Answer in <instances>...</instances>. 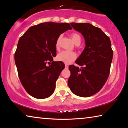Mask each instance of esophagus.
<instances>
[{
	"label": "esophagus",
	"mask_w": 128,
	"mask_h": 128,
	"mask_svg": "<svg viewBox=\"0 0 128 128\" xmlns=\"http://www.w3.org/2000/svg\"><path fill=\"white\" fill-rule=\"evenodd\" d=\"M65 68H66V69H68V66H67V65H66V66H65Z\"/></svg>",
	"instance_id": "obj_1"
}]
</instances>
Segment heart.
I'll use <instances>...</instances> for the list:
<instances>
[{
  "mask_svg": "<svg viewBox=\"0 0 128 128\" xmlns=\"http://www.w3.org/2000/svg\"><path fill=\"white\" fill-rule=\"evenodd\" d=\"M71 38H72L73 42L76 45H80L81 42V37L79 34L77 33H73L70 34ZM62 36H59L58 37L57 40L56 42L55 47L56 49H59L60 46V43L61 40ZM76 54L73 52L64 51L60 52L56 56V59L58 61L64 62V64H69L74 61L76 59Z\"/></svg>",
  "mask_w": 128,
  "mask_h": 128,
  "instance_id": "b5f03b06",
  "label": "heart"
}]
</instances>
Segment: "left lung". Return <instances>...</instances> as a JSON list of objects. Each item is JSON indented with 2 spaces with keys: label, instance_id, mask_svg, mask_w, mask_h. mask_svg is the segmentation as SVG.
I'll use <instances>...</instances> for the list:
<instances>
[{
  "label": "left lung",
  "instance_id": "1",
  "mask_svg": "<svg viewBox=\"0 0 128 128\" xmlns=\"http://www.w3.org/2000/svg\"><path fill=\"white\" fill-rule=\"evenodd\" d=\"M70 24L84 36L85 47L76 61L81 68L69 66L68 86L75 95L88 97L98 92L107 80L113 57L111 40L100 28L89 23Z\"/></svg>",
  "mask_w": 128,
  "mask_h": 128
}]
</instances>
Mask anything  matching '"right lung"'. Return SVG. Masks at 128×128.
<instances>
[{
  "label": "right lung",
  "instance_id": "1",
  "mask_svg": "<svg viewBox=\"0 0 128 128\" xmlns=\"http://www.w3.org/2000/svg\"><path fill=\"white\" fill-rule=\"evenodd\" d=\"M71 29L68 23H40L29 28L19 39L15 64L23 87L34 98H47L54 92L65 67L62 62L53 61L56 42L60 34ZM49 62L52 63L47 66Z\"/></svg>",
  "mask_w": 128,
  "mask_h": 128
}]
</instances>
